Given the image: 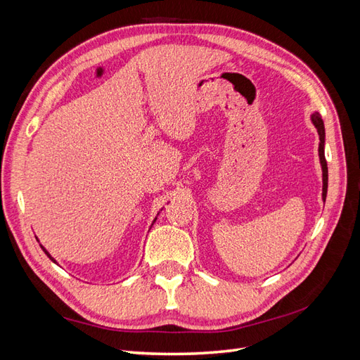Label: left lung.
Instances as JSON below:
<instances>
[{
  "label": "left lung",
  "instance_id": "left-lung-1",
  "mask_svg": "<svg viewBox=\"0 0 360 360\" xmlns=\"http://www.w3.org/2000/svg\"><path fill=\"white\" fill-rule=\"evenodd\" d=\"M311 122L317 129L319 136H320V144H319V158H320V165L323 171V201H326V195H328V162H326L324 158V141H326V134H324V123L321 120V115L319 112H312L311 114Z\"/></svg>",
  "mask_w": 360,
  "mask_h": 360
}]
</instances>
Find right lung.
<instances>
[{
    "mask_svg": "<svg viewBox=\"0 0 360 360\" xmlns=\"http://www.w3.org/2000/svg\"><path fill=\"white\" fill-rule=\"evenodd\" d=\"M160 212H162V209H160ZM160 212H159V213H160ZM159 213H158V214H159ZM156 219H158V216H156V217H155V219H153V224L156 222ZM153 224H151V226H153ZM36 238H37V237H36ZM37 242H39V240H37ZM39 243H40V242H39ZM40 246H41V249H43V252H45V254H46V255L49 257V259H51V261H53V263H56V264H57V261H56V259H53V257H52V255H51V254L48 252V250H46L45 248H43V245H40Z\"/></svg>",
    "mask_w": 360,
    "mask_h": 360,
    "instance_id": "right-lung-1",
    "label": "right lung"
}]
</instances>
